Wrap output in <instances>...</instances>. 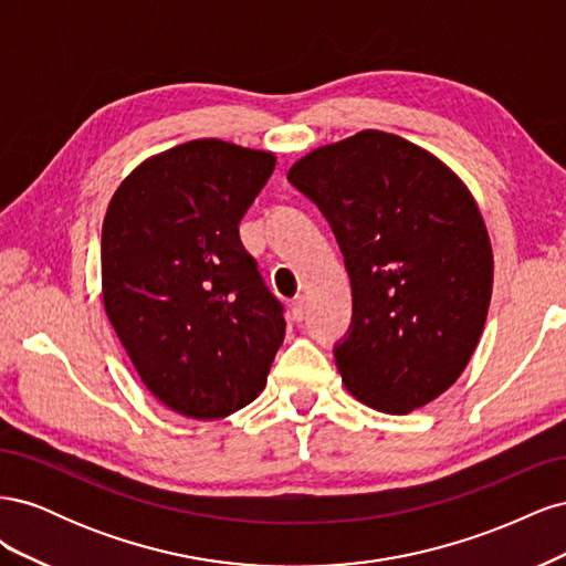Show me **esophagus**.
<instances>
[{
	"mask_svg": "<svg viewBox=\"0 0 566 566\" xmlns=\"http://www.w3.org/2000/svg\"><path fill=\"white\" fill-rule=\"evenodd\" d=\"M304 312H306V295H297L293 300V316L300 321V318H304Z\"/></svg>",
	"mask_w": 566,
	"mask_h": 566,
	"instance_id": "obj_1",
	"label": "esophagus"
}]
</instances>
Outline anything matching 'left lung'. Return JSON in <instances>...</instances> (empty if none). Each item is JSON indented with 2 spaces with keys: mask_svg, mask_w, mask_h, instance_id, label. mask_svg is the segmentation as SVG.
Listing matches in <instances>:
<instances>
[{
  "mask_svg": "<svg viewBox=\"0 0 566 566\" xmlns=\"http://www.w3.org/2000/svg\"><path fill=\"white\" fill-rule=\"evenodd\" d=\"M287 181L345 254L354 314L335 345L342 382L382 413L434 401L465 370L491 302L493 252L468 186L378 129L312 150Z\"/></svg>",
  "mask_w": 566,
  "mask_h": 566,
  "instance_id": "8db88e82",
  "label": "left lung"
}]
</instances>
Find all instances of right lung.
<instances>
[{
    "label": "right lung",
    "instance_id": "add662e5",
    "mask_svg": "<svg viewBox=\"0 0 566 566\" xmlns=\"http://www.w3.org/2000/svg\"><path fill=\"white\" fill-rule=\"evenodd\" d=\"M273 167L269 150L186 142L136 167L106 210V314L148 391L186 418L254 401L283 345V304L238 235Z\"/></svg>",
    "mask_w": 566,
    "mask_h": 566
}]
</instances>
